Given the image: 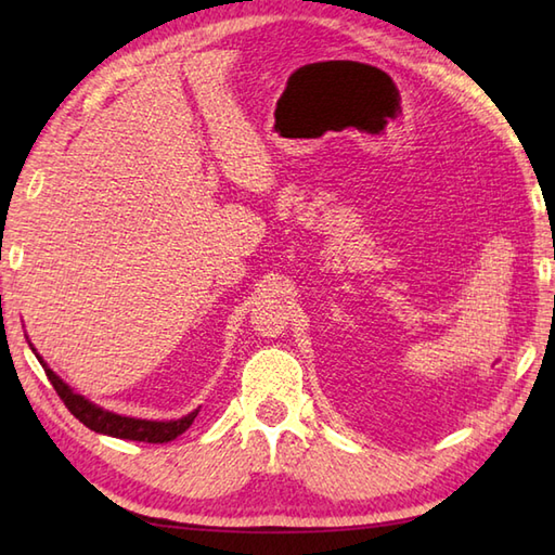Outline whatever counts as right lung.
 <instances>
[{"instance_id": "1", "label": "right lung", "mask_w": 555, "mask_h": 555, "mask_svg": "<svg viewBox=\"0 0 555 555\" xmlns=\"http://www.w3.org/2000/svg\"><path fill=\"white\" fill-rule=\"evenodd\" d=\"M33 348V344H30ZM35 352V348H33ZM35 358L40 360V364L47 372V379L52 382L54 391L59 393V398L64 400V405L70 410V415L76 420H80L86 424L88 429L98 431V434H107L114 436V439H128V441H147V443H167L176 436H181L191 424L195 422L197 412L193 410L188 415L179 417V420H140V417H126V415H116L112 410H104L98 403H92L86 396L76 393L62 376H56L50 367H47L44 360L35 352Z\"/></svg>"}]
</instances>
